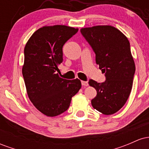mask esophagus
Here are the masks:
<instances>
[{"label": "esophagus", "mask_w": 149, "mask_h": 149, "mask_svg": "<svg viewBox=\"0 0 149 149\" xmlns=\"http://www.w3.org/2000/svg\"><path fill=\"white\" fill-rule=\"evenodd\" d=\"M81 84H82V85H83V86H88V83L87 81H83V80H82Z\"/></svg>", "instance_id": "esophagus-1"}]
</instances>
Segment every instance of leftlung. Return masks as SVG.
<instances>
[{"label":"left lung","instance_id":"obj_1","mask_svg":"<svg viewBox=\"0 0 149 149\" xmlns=\"http://www.w3.org/2000/svg\"><path fill=\"white\" fill-rule=\"evenodd\" d=\"M80 32L93 49L96 63L106 76L104 83L89 81L97 92L92 105L104 115H111L125 105L132 88L135 64L130 42L112 26L82 28Z\"/></svg>","mask_w":149,"mask_h":149}]
</instances>
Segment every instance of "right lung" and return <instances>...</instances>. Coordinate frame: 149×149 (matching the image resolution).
Listing matches in <instances>:
<instances>
[{
	"label": "right lung",
	"mask_w": 149,
	"mask_h": 149,
	"mask_svg": "<svg viewBox=\"0 0 149 149\" xmlns=\"http://www.w3.org/2000/svg\"><path fill=\"white\" fill-rule=\"evenodd\" d=\"M78 31L65 25L45 26L36 31L25 45L22 75L27 95L34 107L49 117L66 111L81 88L79 79H64L58 73L63 46Z\"/></svg>",
	"instance_id": "1"
}]
</instances>
